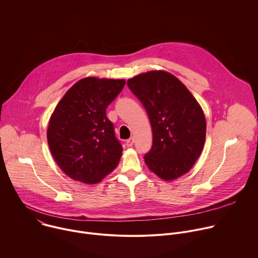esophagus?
Wrapping results in <instances>:
<instances>
[{
  "mask_svg": "<svg viewBox=\"0 0 258 258\" xmlns=\"http://www.w3.org/2000/svg\"><path fill=\"white\" fill-rule=\"evenodd\" d=\"M134 143H135L134 138H130L128 140H126V146H127V147H133Z\"/></svg>",
  "mask_w": 258,
  "mask_h": 258,
  "instance_id": "1",
  "label": "esophagus"
}]
</instances>
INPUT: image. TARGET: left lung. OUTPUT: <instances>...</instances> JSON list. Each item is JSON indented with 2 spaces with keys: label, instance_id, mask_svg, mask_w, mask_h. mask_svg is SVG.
<instances>
[{
  "label": "left lung",
  "instance_id": "1",
  "mask_svg": "<svg viewBox=\"0 0 258 258\" xmlns=\"http://www.w3.org/2000/svg\"><path fill=\"white\" fill-rule=\"evenodd\" d=\"M127 86L152 126V148L144 156L147 166L165 180L187 173L205 142L206 120L199 103L179 80L162 70L141 73Z\"/></svg>",
  "mask_w": 258,
  "mask_h": 258
}]
</instances>
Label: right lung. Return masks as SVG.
I'll return each instance as SVG.
<instances>
[{
  "label": "right lung",
  "instance_id": "right-lung-1",
  "mask_svg": "<svg viewBox=\"0 0 258 258\" xmlns=\"http://www.w3.org/2000/svg\"><path fill=\"white\" fill-rule=\"evenodd\" d=\"M124 80L86 78L73 85L50 118L51 153L69 177L96 183L118 164L122 147L106 109L121 92Z\"/></svg>",
  "mask_w": 258,
  "mask_h": 258
}]
</instances>
